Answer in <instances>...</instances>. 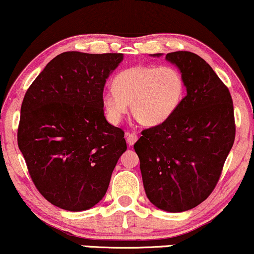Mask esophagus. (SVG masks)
Listing matches in <instances>:
<instances>
[{
    "mask_svg": "<svg viewBox=\"0 0 254 254\" xmlns=\"http://www.w3.org/2000/svg\"><path fill=\"white\" fill-rule=\"evenodd\" d=\"M126 136H127V142L129 146H133V144L136 142L137 139H139V136H137L136 133H134V131H128V133H126Z\"/></svg>",
    "mask_w": 254,
    "mask_h": 254,
    "instance_id": "obj_1",
    "label": "esophagus"
}]
</instances>
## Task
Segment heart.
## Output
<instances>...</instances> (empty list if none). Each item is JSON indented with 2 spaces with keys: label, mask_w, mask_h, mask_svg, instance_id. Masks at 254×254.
I'll return each mask as SVG.
<instances>
[{
  "label": "heart",
  "mask_w": 254,
  "mask_h": 254,
  "mask_svg": "<svg viewBox=\"0 0 254 254\" xmlns=\"http://www.w3.org/2000/svg\"><path fill=\"white\" fill-rule=\"evenodd\" d=\"M114 90L103 94L108 119L118 124L131 104L133 114L144 126L166 123L182 103L186 81L179 68L136 65L115 75Z\"/></svg>",
  "instance_id": "b5f03b06"
}]
</instances>
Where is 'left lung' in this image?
Masks as SVG:
<instances>
[{
	"label": "left lung",
	"mask_w": 254,
	"mask_h": 254,
	"mask_svg": "<svg viewBox=\"0 0 254 254\" xmlns=\"http://www.w3.org/2000/svg\"><path fill=\"white\" fill-rule=\"evenodd\" d=\"M166 59L183 74L187 95L170 119L141 131L134 149L148 199L182 212L205 200L218 183L235 142V112L229 88L203 58L176 51Z\"/></svg>",
	"instance_id": "obj_1"
}]
</instances>
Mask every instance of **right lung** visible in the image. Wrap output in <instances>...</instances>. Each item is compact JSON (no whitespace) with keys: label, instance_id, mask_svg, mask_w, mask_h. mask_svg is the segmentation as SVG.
I'll use <instances>...</instances> for the list:
<instances>
[{"label":"right lung","instance_id":"obj_1","mask_svg":"<svg viewBox=\"0 0 254 254\" xmlns=\"http://www.w3.org/2000/svg\"><path fill=\"white\" fill-rule=\"evenodd\" d=\"M123 54L63 52L26 90L17 142L35 187L68 211L100 202L127 149L124 130L105 118L106 79Z\"/></svg>","mask_w":254,"mask_h":254}]
</instances>
